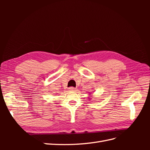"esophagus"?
<instances>
[{
	"instance_id": "1",
	"label": "esophagus",
	"mask_w": 150,
	"mask_h": 150,
	"mask_svg": "<svg viewBox=\"0 0 150 150\" xmlns=\"http://www.w3.org/2000/svg\"><path fill=\"white\" fill-rule=\"evenodd\" d=\"M69 89L70 91H74V90L76 89V88H74V87H70V88H69Z\"/></svg>"
}]
</instances>
